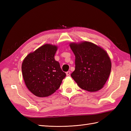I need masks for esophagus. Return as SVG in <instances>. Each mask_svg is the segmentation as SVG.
<instances>
[{"mask_svg":"<svg viewBox=\"0 0 131 131\" xmlns=\"http://www.w3.org/2000/svg\"><path fill=\"white\" fill-rule=\"evenodd\" d=\"M70 71H68L66 72V75H67V76H69V75H70Z\"/></svg>","mask_w":131,"mask_h":131,"instance_id":"esophagus-1","label":"esophagus"}]
</instances>
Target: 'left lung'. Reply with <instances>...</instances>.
Wrapping results in <instances>:
<instances>
[{"instance_id":"obj_1","label":"left lung","mask_w":131,"mask_h":131,"mask_svg":"<svg viewBox=\"0 0 131 131\" xmlns=\"http://www.w3.org/2000/svg\"><path fill=\"white\" fill-rule=\"evenodd\" d=\"M75 56V70L71 76L83 90L97 91L103 87L110 75L112 63L106 52L92 43H71Z\"/></svg>"}]
</instances>
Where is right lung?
Segmentation results:
<instances>
[{
	"label": "right lung",
	"instance_id": "right-lung-1",
	"mask_svg": "<svg viewBox=\"0 0 131 131\" xmlns=\"http://www.w3.org/2000/svg\"><path fill=\"white\" fill-rule=\"evenodd\" d=\"M57 47L45 44L30 53L22 64L25 83L36 96L47 97L55 92L66 77L58 61L54 60Z\"/></svg>",
	"mask_w": 131,
	"mask_h": 131
}]
</instances>
